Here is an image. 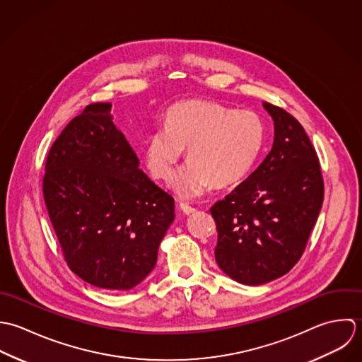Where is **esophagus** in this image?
I'll return each mask as SVG.
<instances>
[{
    "mask_svg": "<svg viewBox=\"0 0 362 362\" xmlns=\"http://www.w3.org/2000/svg\"><path fill=\"white\" fill-rule=\"evenodd\" d=\"M179 209H180V211H182L183 214H186V216L193 214V213L196 211V209H194V207H190V206H189V204H186V203H180V204H179Z\"/></svg>",
    "mask_w": 362,
    "mask_h": 362,
    "instance_id": "obj_1",
    "label": "esophagus"
}]
</instances>
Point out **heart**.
Returning a JSON list of instances; mask_svg holds the SVG:
<instances>
[{"label": "heart", "mask_w": 362, "mask_h": 362, "mask_svg": "<svg viewBox=\"0 0 362 362\" xmlns=\"http://www.w3.org/2000/svg\"><path fill=\"white\" fill-rule=\"evenodd\" d=\"M263 140V123L256 113L190 100L175 105L166 115V126L149 136L145 162L155 177L169 180L183 148H189L190 162L179 170L172 187L185 199H196L213 183L222 187L245 177Z\"/></svg>", "instance_id": "1"}]
</instances>
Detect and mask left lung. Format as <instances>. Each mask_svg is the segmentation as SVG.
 I'll use <instances>...</instances> for the list:
<instances>
[{
    "instance_id": "1",
    "label": "left lung",
    "mask_w": 362,
    "mask_h": 362,
    "mask_svg": "<svg viewBox=\"0 0 362 362\" xmlns=\"http://www.w3.org/2000/svg\"><path fill=\"white\" fill-rule=\"evenodd\" d=\"M274 122L273 146L257 169L211 207L216 262L245 286L273 281L300 259L323 203L316 151L299 122L263 102Z\"/></svg>"
}]
</instances>
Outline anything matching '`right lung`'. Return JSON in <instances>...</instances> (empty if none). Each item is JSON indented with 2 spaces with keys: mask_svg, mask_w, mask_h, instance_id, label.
I'll use <instances>...</instances> for the list:
<instances>
[{
  "mask_svg": "<svg viewBox=\"0 0 362 362\" xmlns=\"http://www.w3.org/2000/svg\"><path fill=\"white\" fill-rule=\"evenodd\" d=\"M110 109L89 105L62 132L47 156L43 196L74 273L93 287L126 291L155 267L175 202L140 169Z\"/></svg>",
  "mask_w": 362,
  "mask_h": 362,
  "instance_id": "obj_1",
  "label": "right lung"
}]
</instances>
